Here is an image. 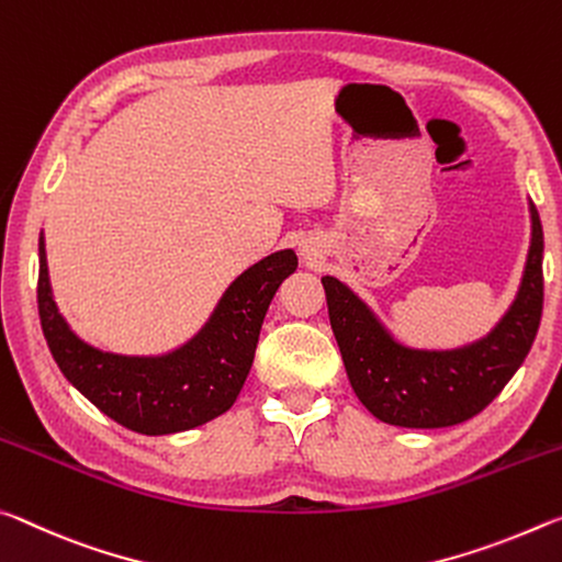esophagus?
<instances>
[{"instance_id":"esophagus-1","label":"esophagus","mask_w":562,"mask_h":562,"mask_svg":"<svg viewBox=\"0 0 562 562\" xmlns=\"http://www.w3.org/2000/svg\"><path fill=\"white\" fill-rule=\"evenodd\" d=\"M301 256H303V261L311 263V266H314V263L321 259L316 248H311V246H303V248H301Z\"/></svg>"}]
</instances>
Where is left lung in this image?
<instances>
[{
  "label": "left lung",
  "instance_id": "8db88e82",
  "mask_svg": "<svg viewBox=\"0 0 562 562\" xmlns=\"http://www.w3.org/2000/svg\"><path fill=\"white\" fill-rule=\"evenodd\" d=\"M526 273L508 314L488 336L456 351L401 346L373 311L334 276H324L328 318L358 401L401 428H446L473 418L526 361L542 314V226L530 204Z\"/></svg>",
  "mask_w": 562,
  "mask_h": 562
}]
</instances>
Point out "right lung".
Here are the masks:
<instances>
[{
    "label": "right lung",
    "instance_id": "obj_1",
    "mask_svg": "<svg viewBox=\"0 0 562 562\" xmlns=\"http://www.w3.org/2000/svg\"><path fill=\"white\" fill-rule=\"evenodd\" d=\"M296 266L291 248L254 263L228 286L199 336L159 358L104 353L71 334L52 299L44 236L36 303L49 351L74 389L119 426L167 436L196 428L234 406L251 371L269 303Z\"/></svg>",
    "mask_w": 562,
    "mask_h": 562
}]
</instances>
